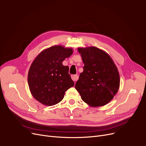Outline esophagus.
Wrapping results in <instances>:
<instances>
[{
    "instance_id": "34e87169",
    "label": "esophagus",
    "mask_w": 146,
    "mask_h": 146,
    "mask_svg": "<svg viewBox=\"0 0 146 146\" xmlns=\"http://www.w3.org/2000/svg\"><path fill=\"white\" fill-rule=\"evenodd\" d=\"M78 78H79V76H78V75H77V74H76V75H72V80H73L74 82L78 80Z\"/></svg>"
}]
</instances>
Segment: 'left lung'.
Here are the masks:
<instances>
[{
	"label": "left lung",
	"instance_id": "obj_1",
	"mask_svg": "<svg viewBox=\"0 0 146 146\" xmlns=\"http://www.w3.org/2000/svg\"><path fill=\"white\" fill-rule=\"evenodd\" d=\"M84 64L75 85L82 100L91 107L108 104L117 94L120 86L117 68L111 56L95 46L78 48Z\"/></svg>",
	"mask_w": 146,
	"mask_h": 146
}]
</instances>
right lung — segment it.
<instances>
[{
  "label": "right lung",
  "mask_w": 146,
  "mask_h": 146,
  "mask_svg": "<svg viewBox=\"0 0 146 146\" xmlns=\"http://www.w3.org/2000/svg\"><path fill=\"white\" fill-rule=\"evenodd\" d=\"M73 52L72 48L52 46L38 55L30 67L28 85L33 97L41 104L51 106L60 103L65 92L74 85L69 67L62 62Z\"/></svg>",
  "instance_id": "right-lung-1"
}]
</instances>
